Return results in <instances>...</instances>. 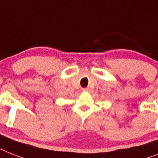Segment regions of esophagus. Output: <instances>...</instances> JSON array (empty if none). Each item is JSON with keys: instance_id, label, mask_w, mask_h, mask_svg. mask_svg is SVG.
Wrapping results in <instances>:
<instances>
[{"instance_id": "1", "label": "esophagus", "mask_w": 158, "mask_h": 158, "mask_svg": "<svg viewBox=\"0 0 158 158\" xmlns=\"http://www.w3.org/2000/svg\"><path fill=\"white\" fill-rule=\"evenodd\" d=\"M89 91V89L88 88H83V92H87V91Z\"/></svg>"}]
</instances>
